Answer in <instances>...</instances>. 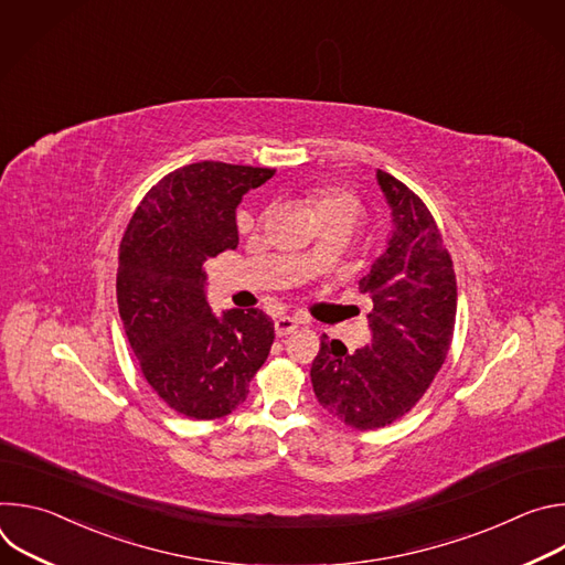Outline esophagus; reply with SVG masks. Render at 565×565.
<instances>
[{"label":"esophagus","mask_w":565,"mask_h":565,"mask_svg":"<svg viewBox=\"0 0 565 565\" xmlns=\"http://www.w3.org/2000/svg\"><path fill=\"white\" fill-rule=\"evenodd\" d=\"M297 327H299V321H297L295 317H279V319L275 321V333H277L279 338H284V335L295 333Z\"/></svg>","instance_id":"1"}]
</instances>
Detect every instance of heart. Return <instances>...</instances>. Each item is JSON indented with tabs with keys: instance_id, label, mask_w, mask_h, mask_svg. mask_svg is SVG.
I'll return each mask as SVG.
<instances>
[{
	"instance_id": "1",
	"label": "heart",
	"mask_w": 565,
	"mask_h": 565,
	"mask_svg": "<svg viewBox=\"0 0 565 565\" xmlns=\"http://www.w3.org/2000/svg\"><path fill=\"white\" fill-rule=\"evenodd\" d=\"M306 207L315 216L317 225H324V223H331V221H347V223L355 225L362 216L360 199L353 192L342 190V188H333V185L315 188L312 192H308ZM303 264L306 266H319V253L308 250L303 255Z\"/></svg>"
}]
</instances>
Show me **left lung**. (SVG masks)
<instances>
[{"label": "left lung", "mask_w": 565, "mask_h": 565, "mask_svg": "<svg viewBox=\"0 0 565 565\" xmlns=\"http://www.w3.org/2000/svg\"><path fill=\"white\" fill-rule=\"evenodd\" d=\"M391 207L386 250L360 290L369 295L371 342L349 353L321 335L312 391L331 416L369 431L409 414L440 371L456 324V275L443 234L418 194L377 170Z\"/></svg>", "instance_id": "left-lung-1"}]
</instances>
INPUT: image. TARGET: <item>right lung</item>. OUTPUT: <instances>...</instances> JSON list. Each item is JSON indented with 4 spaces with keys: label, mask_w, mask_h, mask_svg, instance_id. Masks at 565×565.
Masks as SVG:
<instances>
[{
    "label": "right lung",
    "mask_w": 565,
    "mask_h": 565,
    "mask_svg": "<svg viewBox=\"0 0 565 565\" xmlns=\"http://www.w3.org/2000/svg\"><path fill=\"white\" fill-rule=\"evenodd\" d=\"M273 174L218 160L170 172L120 241L116 295L129 347L158 397L188 418L232 414L270 353L275 324L264 310L212 312L205 264L236 248V205Z\"/></svg>",
    "instance_id": "obj_1"
}]
</instances>
